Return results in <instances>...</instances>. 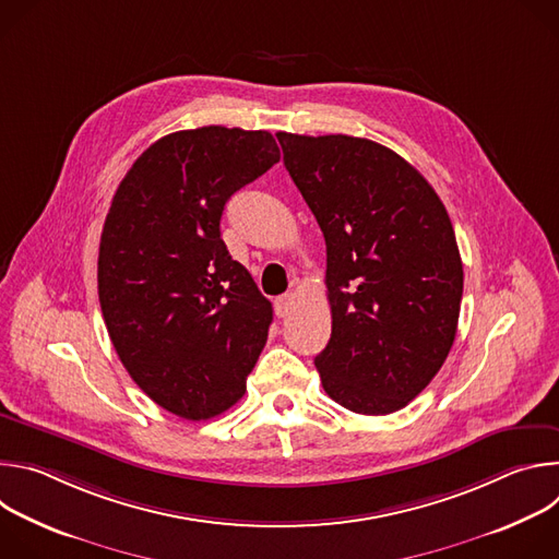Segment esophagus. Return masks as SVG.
I'll use <instances>...</instances> for the list:
<instances>
[{"mask_svg": "<svg viewBox=\"0 0 559 559\" xmlns=\"http://www.w3.org/2000/svg\"><path fill=\"white\" fill-rule=\"evenodd\" d=\"M292 305H294V296H292V294L278 296V298L274 300V311H276V316H278V318L287 316V313H289V309H292Z\"/></svg>", "mask_w": 559, "mask_h": 559, "instance_id": "34e87169", "label": "esophagus"}]
</instances>
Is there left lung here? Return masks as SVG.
<instances>
[{
    "label": "left lung",
    "mask_w": 559,
    "mask_h": 559,
    "mask_svg": "<svg viewBox=\"0 0 559 559\" xmlns=\"http://www.w3.org/2000/svg\"><path fill=\"white\" fill-rule=\"evenodd\" d=\"M276 136L328 246L332 336L313 360L323 389L354 414H393L455 341L464 274L451 218L427 179L376 141Z\"/></svg>",
    "instance_id": "left-lung-1"
}]
</instances>
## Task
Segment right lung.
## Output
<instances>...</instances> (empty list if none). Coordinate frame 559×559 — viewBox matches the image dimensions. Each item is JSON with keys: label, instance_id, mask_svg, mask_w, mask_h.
Here are the masks:
<instances>
[{"label": "right lung", "instance_id": "right-lung-1", "mask_svg": "<svg viewBox=\"0 0 559 559\" xmlns=\"http://www.w3.org/2000/svg\"><path fill=\"white\" fill-rule=\"evenodd\" d=\"M265 130L205 126L154 141L119 183L99 243V302L130 378L170 414L207 420L246 393L272 302L231 261L229 197L278 164Z\"/></svg>", "mask_w": 559, "mask_h": 559}]
</instances>
